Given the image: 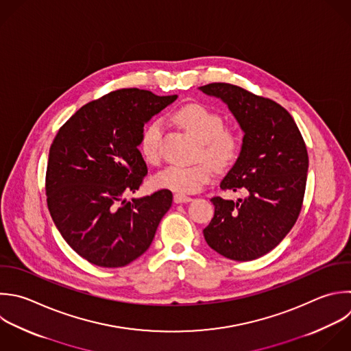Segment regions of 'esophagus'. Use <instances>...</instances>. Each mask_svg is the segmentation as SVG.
<instances>
[{
	"instance_id": "34e87169",
	"label": "esophagus",
	"mask_w": 351,
	"mask_h": 351,
	"mask_svg": "<svg viewBox=\"0 0 351 351\" xmlns=\"http://www.w3.org/2000/svg\"><path fill=\"white\" fill-rule=\"evenodd\" d=\"M174 202L176 203H189V202H192V197L186 196V195H182V193H176L174 195Z\"/></svg>"
}]
</instances>
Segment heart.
<instances>
[{
	"instance_id": "1",
	"label": "heart",
	"mask_w": 351,
	"mask_h": 351,
	"mask_svg": "<svg viewBox=\"0 0 351 351\" xmlns=\"http://www.w3.org/2000/svg\"><path fill=\"white\" fill-rule=\"evenodd\" d=\"M173 118L200 141L199 159L204 160L189 166L170 165L160 170L152 181L158 188L178 193H193L211 180V164L223 170L237 160L243 147V137L236 128L225 126L218 112L203 104H185L174 112ZM162 134L163 125L159 119L151 121L141 134L140 152L149 163H156L160 159Z\"/></svg>"
}]
</instances>
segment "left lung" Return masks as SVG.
I'll return each mask as SVG.
<instances>
[{
	"mask_svg": "<svg viewBox=\"0 0 351 351\" xmlns=\"http://www.w3.org/2000/svg\"><path fill=\"white\" fill-rule=\"evenodd\" d=\"M199 89L226 103L244 132L240 155L221 189L243 191L245 197H213L214 218L203 234L225 258L252 261L271 251L299 217L308 167L306 144L291 114L276 101L230 84Z\"/></svg>",
	"mask_w": 351,
	"mask_h": 351,
	"instance_id": "left-lung-1",
	"label": "left lung"
}]
</instances>
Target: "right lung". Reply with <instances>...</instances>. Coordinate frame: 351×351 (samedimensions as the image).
<instances>
[{
  "label": "right lung",
  "instance_id": "add662e5",
  "mask_svg": "<svg viewBox=\"0 0 351 351\" xmlns=\"http://www.w3.org/2000/svg\"><path fill=\"white\" fill-rule=\"evenodd\" d=\"M177 99L121 89L81 107L58 132L47 167V202L69 245L88 262L122 267L151 245L173 203L169 189L126 202L148 169L144 125Z\"/></svg>",
  "mask_w": 351,
  "mask_h": 351
}]
</instances>
